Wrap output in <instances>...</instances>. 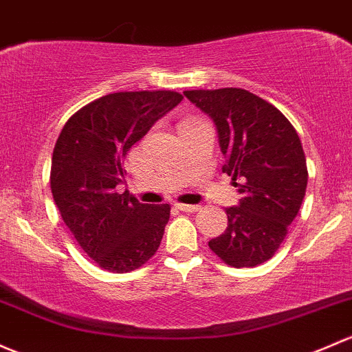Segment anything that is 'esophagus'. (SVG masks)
Returning <instances> with one entry per match:
<instances>
[{"mask_svg": "<svg viewBox=\"0 0 352 352\" xmlns=\"http://www.w3.org/2000/svg\"><path fill=\"white\" fill-rule=\"evenodd\" d=\"M177 209L186 210V212H197V210H201V206H192V204H177Z\"/></svg>", "mask_w": 352, "mask_h": 352, "instance_id": "34e87169", "label": "esophagus"}]
</instances>
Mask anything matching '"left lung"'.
I'll return each mask as SVG.
<instances>
[{"label":"left lung","instance_id":"left-lung-1","mask_svg":"<svg viewBox=\"0 0 352 352\" xmlns=\"http://www.w3.org/2000/svg\"><path fill=\"white\" fill-rule=\"evenodd\" d=\"M214 121L226 157L223 172L241 194L228 207V228L209 248L234 268L268 261L305 197L307 162L297 131L273 104L239 87L184 91Z\"/></svg>","mask_w":352,"mask_h":352}]
</instances>
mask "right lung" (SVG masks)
Instances as JSON below:
<instances>
[{"label":"right lung","instance_id":"obj_1","mask_svg":"<svg viewBox=\"0 0 352 352\" xmlns=\"http://www.w3.org/2000/svg\"><path fill=\"white\" fill-rule=\"evenodd\" d=\"M182 99L175 91L106 94L74 113L58 135L52 195L79 246L108 272H133L160 246L170 206L142 204L118 184L129 148Z\"/></svg>","mask_w":352,"mask_h":352}]
</instances>
